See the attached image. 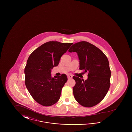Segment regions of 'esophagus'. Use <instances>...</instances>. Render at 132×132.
Returning a JSON list of instances; mask_svg holds the SVG:
<instances>
[{"label":"esophagus","mask_w":132,"mask_h":132,"mask_svg":"<svg viewBox=\"0 0 132 132\" xmlns=\"http://www.w3.org/2000/svg\"><path fill=\"white\" fill-rule=\"evenodd\" d=\"M67 77H68V79H71V78H72L73 76L70 75V74H68V75H67Z\"/></svg>","instance_id":"obj_1"}]
</instances>
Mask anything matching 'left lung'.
<instances>
[{
	"label": "left lung",
	"instance_id": "obj_1",
	"mask_svg": "<svg viewBox=\"0 0 132 132\" xmlns=\"http://www.w3.org/2000/svg\"><path fill=\"white\" fill-rule=\"evenodd\" d=\"M68 51L77 53L80 69L88 72L85 81L73 76L76 82L73 90L74 97L83 106H94L104 98L110 88L111 71L108 60L101 50L87 42L76 43Z\"/></svg>",
	"mask_w": 132,
	"mask_h": 132
}]
</instances>
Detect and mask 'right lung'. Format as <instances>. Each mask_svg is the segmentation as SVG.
Masks as SVG:
<instances>
[{
    "label": "right lung",
    "mask_w": 132,
    "mask_h": 132,
    "mask_svg": "<svg viewBox=\"0 0 132 132\" xmlns=\"http://www.w3.org/2000/svg\"><path fill=\"white\" fill-rule=\"evenodd\" d=\"M73 43L48 42L34 50L25 68L26 88L39 104L49 106L59 101L62 88L67 81L65 74L51 77V69L58 66L60 58Z\"/></svg>",
    "instance_id": "1"
}]
</instances>
